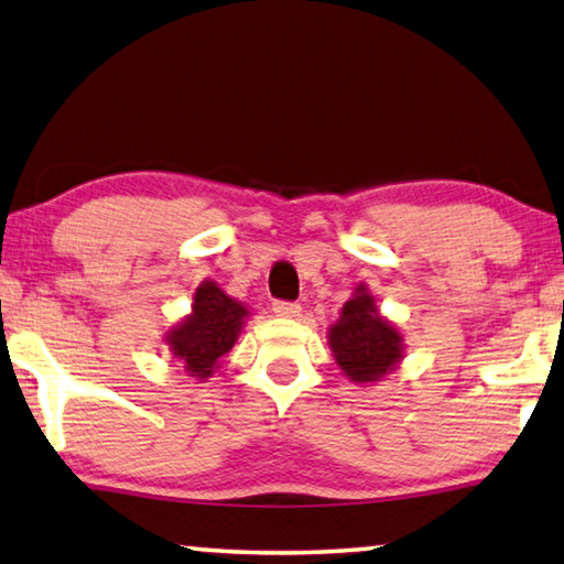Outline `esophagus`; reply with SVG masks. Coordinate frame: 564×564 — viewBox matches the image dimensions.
<instances>
[{"label":"esophagus","mask_w":564,"mask_h":564,"mask_svg":"<svg viewBox=\"0 0 564 564\" xmlns=\"http://www.w3.org/2000/svg\"><path fill=\"white\" fill-rule=\"evenodd\" d=\"M273 313L281 318H295L301 316V305L293 301H273Z\"/></svg>","instance_id":"1"}]
</instances>
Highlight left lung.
I'll return each mask as SVG.
<instances>
[{"label":"left lung","mask_w":564,"mask_h":564,"mask_svg":"<svg viewBox=\"0 0 564 564\" xmlns=\"http://www.w3.org/2000/svg\"><path fill=\"white\" fill-rule=\"evenodd\" d=\"M400 333L378 316L366 289L343 305L340 321L330 328V348L343 373L356 383L386 376L400 358Z\"/></svg>","instance_id":"8db88e82"}]
</instances>
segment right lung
<instances>
[{
    "mask_svg": "<svg viewBox=\"0 0 564 564\" xmlns=\"http://www.w3.org/2000/svg\"><path fill=\"white\" fill-rule=\"evenodd\" d=\"M243 316L241 303L206 281L194 295V313L169 333V346L186 362L184 368L191 370V376L206 378L212 376L216 360L234 348Z\"/></svg>",
    "mask_w": 564,
    "mask_h": 564,
    "instance_id": "obj_1",
    "label": "right lung"
}]
</instances>
